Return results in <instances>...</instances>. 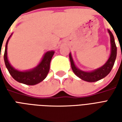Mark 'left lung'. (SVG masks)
Returning <instances> with one entry per match:
<instances>
[{
    "mask_svg": "<svg viewBox=\"0 0 122 122\" xmlns=\"http://www.w3.org/2000/svg\"><path fill=\"white\" fill-rule=\"evenodd\" d=\"M108 32L110 35V56L108 61L105 63L104 65L101 66L100 68L95 69L93 71L86 72L83 71L78 69L75 64L74 61L72 57L71 53H69V59L71 64V67L72 69V71L77 76L79 77L84 81L89 82H97L99 80H101L105 76H107L108 74L110 73L111 70L112 69L114 64L115 62L116 58V55H117V48L116 46L115 41H114V38L113 36L112 33L111 32L110 30H108Z\"/></svg>",
    "mask_w": 122,
    "mask_h": 122,
    "instance_id": "1",
    "label": "left lung"
}]
</instances>
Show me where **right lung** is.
<instances>
[{
  "label": "right lung",
  "mask_w": 122,
  "mask_h": 122,
  "mask_svg": "<svg viewBox=\"0 0 122 122\" xmlns=\"http://www.w3.org/2000/svg\"><path fill=\"white\" fill-rule=\"evenodd\" d=\"M12 35L10 36L7 40L5 47V51L4 54V63L6 65L8 71L13 78L20 83H22L26 85L33 86L42 82L45 79L48 75L50 71V65L51 58L54 54V51H48L44 54L42 61L34 69H30L29 71H20L15 69L10 65L7 57V47L9 39Z\"/></svg>",
  "instance_id": "obj_1"
}]
</instances>
